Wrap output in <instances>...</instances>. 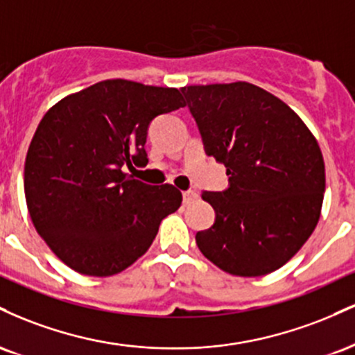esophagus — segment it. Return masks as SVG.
I'll return each mask as SVG.
<instances>
[{
    "label": "esophagus",
    "instance_id": "34e87169",
    "mask_svg": "<svg viewBox=\"0 0 355 355\" xmlns=\"http://www.w3.org/2000/svg\"><path fill=\"white\" fill-rule=\"evenodd\" d=\"M197 200H198V193H195L193 190L183 191V203H185V205H191V203H195Z\"/></svg>",
    "mask_w": 355,
    "mask_h": 355
}]
</instances>
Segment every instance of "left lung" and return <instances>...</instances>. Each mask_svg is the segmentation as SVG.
I'll return each instance as SVG.
<instances>
[{"label": "left lung", "mask_w": 355, "mask_h": 355, "mask_svg": "<svg viewBox=\"0 0 355 355\" xmlns=\"http://www.w3.org/2000/svg\"><path fill=\"white\" fill-rule=\"evenodd\" d=\"M182 93L207 155L227 166L230 183L202 193L215 223L197 232V245L227 274H270L319 222L325 191L319 144L288 105L247 81L193 85Z\"/></svg>", "instance_id": "1"}]
</instances>
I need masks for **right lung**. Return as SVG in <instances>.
I'll return each mask as SVG.
<instances>
[{"mask_svg": "<svg viewBox=\"0 0 355 355\" xmlns=\"http://www.w3.org/2000/svg\"><path fill=\"white\" fill-rule=\"evenodd\" d=\"M182 107L177 88L105 80L44 113L24 162V195L36 232L61 262L110 277L148 250L182 191L123 168L146 165L150 121Z\"/></svg>", "mask_w": 355, "mask_h": 355, "instance_id": "right-lung-1", "label": "right lung"}]
</instances>
